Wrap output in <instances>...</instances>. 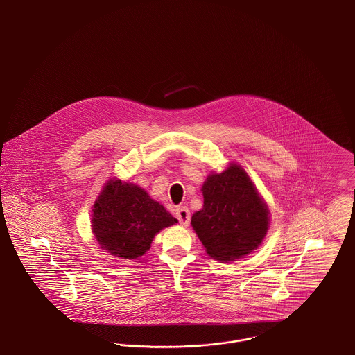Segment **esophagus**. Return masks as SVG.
<instances>
[{
    "label": "esophagus",
    "instance_id": "1",
    "mask_svg": "<svg viewBox=\"0 0 355 355\" xmlns=\"http://www.w3.org/2000/svg\"><path fill=\"white\" fill-rule=\"evenodd\" d=\"M175 217L180 220L182 226H187L190 223V211L186 206H178L175 210Z\"/></svg>",
    "mask_w": 355,
    "mask_h": 355
}]
</instances>
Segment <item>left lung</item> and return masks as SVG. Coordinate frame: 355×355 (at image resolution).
Here are the masks:
<instances>
[{"instance_id": "left-lung-1", "label": "left lung", "mask_w": 355, "mask_h": 355, "mask_svg": "<svg viewBox=\"0 0 355 355\" xmlns=\"http://www.w3.org/2000/svg\"><path fill=\"white\" fill-rule=\"evenodd\" d=\"M203 206L191 226L211 258L232 262L245 258L262 243L270 225L269 207L245 169L232 162L207 175Z\"/></svg>"}]
</instances>
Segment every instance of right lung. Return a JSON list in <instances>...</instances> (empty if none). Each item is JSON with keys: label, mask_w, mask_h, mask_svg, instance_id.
<instances>
[{"label": "right lung", "mask_w": 355, "mask_h": 355, "mask_svg": "<svg viewBox=\"0 0 355 355\" xmlns=\"http://www.w3.org/2000/svg\"><path fill=\"white\" fill-rule=\"evenodd\" d=\"M90 222L100 248L121 259H137L154 236L178 220L141 186L114 177L94 201Z\"/></svg>", "instance_id": "obj_1"}]
</instances>
